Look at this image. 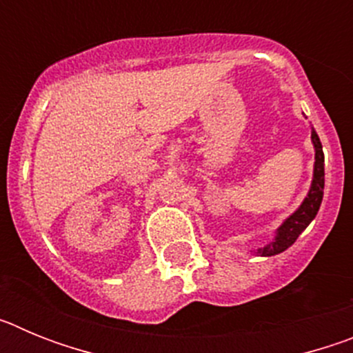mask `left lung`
<instances>
[{"instance_id": "left-lung-1", "label": "left lung", "mask_w": 353, "mask_h": 353, "mask_svg": "<svg viewBox=\"0 0 353 353\" xmlns=\"http://www.w3.org/2000/svg\"><path fill=\"white\" fill-rule=\"evenodd\" d=\"M311 139H313L314 145V173H313V183H311V189L305 196V199L302 201L301 207L290 215L288 219L277 228L276 239L274 242L267 244L265 248L258 249V254L260 256H274V254H279L285 249H288L290 245L299 239L302 232H304L307 224L316 217L318 208L322 205L323 198V185H325V171H323V150L322 143L318 134L314 132V129L311 130Z\"/></svg>"}]
</instances>
